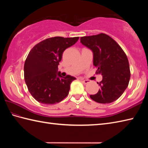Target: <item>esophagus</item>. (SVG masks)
<instances>
[{
	"label": "esophagus",
	"mask_w": 148,
	"mask_h": 148,
	"mask_svg": "<svg viewBox=\"0 0 148 148\" xmlns=\"http://www.w3.org/2000/svg\"><path fill=\"white\" fill-rule=\"evenodd\" d=\"M81 81H82L83 83L85 84H88V83H90V81H89L88 80H82Z\"/></svg>",
	"instance_id": "obj_1"
}]
</instances>
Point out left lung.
I'll return each instance as SVG.
<instances>
[{
	"label": "left lung",
	"instance_id": "obj_1",
	"mask_svg": "<svg viewBox=\"0 0 148 148\" xmlns=\"http://www.w3.org/2000/svg\"><path fill=\"white\" fill-rule=\"evenodd\" d=\"M81 42L92 50L96 74H102L100 88L95 95H90L94 101L109 103L115 101L126 90L130 78L127 56L112 37L106 34L81 37Z\"/></svg>",
	"mask_w": 148,
	"mask_h": 148
}]
</instances>
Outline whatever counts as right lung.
<instances>
[{
    "label": "right lung",
    "mask_w": 148,
    "mask_h": 148,
    "mask_svg": "<svg viewBox=\"0 0 148 148\" xmlns=\"http://www.w3.org/2000/svg\"><path fill=\"white\" fill-rule=\"evenodd\" d=\"M79 37H53L37 44L30 50L24 64V78L31 95L37 101L54 104L68 95L74 77H62L58 65L62 54L76 43Z\"/></svg>",
    "instance_id": "1"
}]
</instances>
